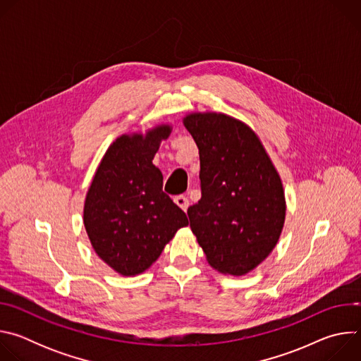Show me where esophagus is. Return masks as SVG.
I'll list each match as a JSON object with an SVG mask.
<instances>
[{
  "instance_id": "esophagus-1",
  "label": "esophagus",
  "mask_w": 361,
  "mask_h": 361,
  "mask_svg": "<svg viewBox=\"0 0 361 361\" xmlns=\"http://www.w3.org/2000/svg\"><path fill=\"white\" fill-rule=\"evenodd\" d=\"M174 202L178 205V207H180L183 212H187L188 205H190V201H188V198H187L185 195H177V197L174 198Z\"/></svg>"
}]
</instances>
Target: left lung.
Listing matches in <instances>:
<instances>
[{"mask_svg": "<svg viewBox=\"0 0 361 361\" xmlns=\"http://www.w3.org/2000/svg\"><path fill=\"white\" fill-rule=\"evenodd\" d=\"M200 154L201 198L187 210L209 264L244 276L276 247L286 219L281 178L260 138L221 113L183 120Z\"/></svg>", "mask_w": 361, "mask_h": 361, "instance_id": "1", "label": "left lung"}]
</instances>
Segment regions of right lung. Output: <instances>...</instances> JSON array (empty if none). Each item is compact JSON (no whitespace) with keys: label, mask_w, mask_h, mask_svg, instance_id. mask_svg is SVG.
Segmentation results:
<instances>
[{"label":"right lung","mask_w":361,"mask_h":361,"mask_svg":"<svg viewBox=\"0 0 361 361\" xmlns=\"http://www.w3.org/2000/svg\"><path fill=\"white\" fill-rule=\"evenodd\" d=\"M171 126L120 135L102 157L84 202V227L94 251L114 271L130 277L156 262L185 213L163 191L152 164Z\"/></svg>","instance_id":"right-lung-1"}]
</instances>
